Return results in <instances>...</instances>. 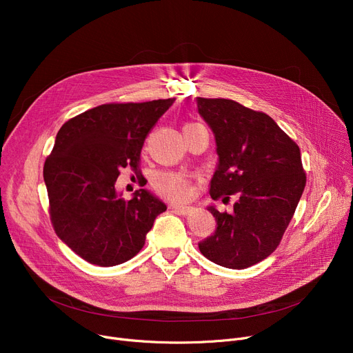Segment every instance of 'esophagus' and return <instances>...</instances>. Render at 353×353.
I'll return each instance as SVG.
<instances>
[{
  "mask_svg": "<svg viewBox=\"0 0 353 353\" xmlns=\"http://www.w3.org/2000/svg\"><path fill=\"white\" fill-rule=\"evenodd\" d=\"M172 209H173L176 213H180V214H188V213H190V208H188V206L172 205Z\"/></svg>",
  "mask_w": 353,
  "mask_h": 353,
  "instance_id": "34e87169",
  "label": "esophagus"
}]
</instances>
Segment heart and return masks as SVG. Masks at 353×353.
Wrapping results in <instances>:
<instances>
[{
	"mask_svg": "<svg viewBox=\"0 0 353 353\" xmlns=\"http://www.w3.org/2000/svg\"><path fill=\"white\" fill-rule=\"evenodd\" d=\"M154 188L160 194L177 203L190 200L194 192L192 179L189 176L173 172L159 173L154 179Z\"/></svg>",
	"mask_w": 353,
	"mask_h": 353,
	"instance_id": "obj_1",
	"label": "heart"
}]
</instances>
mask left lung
I'll return each mask as SVG.
<instances>
[{
    "mask_svg": "<svg viewBox=\"0 0 353 353\" xmlns=\"http://www.w3.org/2000/svg\"><path fill=\"white\" fill-rule=\"evenodd\" d=\"M197 108L219 154L210 196L226 203L239 194L232 213L209 208L217 228L199 249L216 265L246 269L276 250L298 208L306 186L299 145L272 117L234 100L197 97Z\"/></svg>",
    "mask_w": 353,
    "mask_h": 353,
    "instance_id": "obj_1",
    "label": "left lung"
}]
</instances>
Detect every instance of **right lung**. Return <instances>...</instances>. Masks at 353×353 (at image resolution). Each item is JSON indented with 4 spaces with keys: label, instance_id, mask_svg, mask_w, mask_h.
I'll return each mask as SVG.
<instances>
[{
    "label": "right lung",
    "instance_id": "add662e5",
    "mask_svg": "<svg viewBox=\"0 0 353 353\" xmlns=\"http://www.w3.org/2000/svg\"><path fill=\"white\" fill-rule=\"evenodd\" d=\"M172 99L108 103L70 119L44 163L54 232L84 261L116 266L134 257L165 205L144 189L132 200L116 192L120 170L140 172L148 132Z\"/></svg>",
    "mask_w": 353,
    "mask_h": 353
}]
</instances>
